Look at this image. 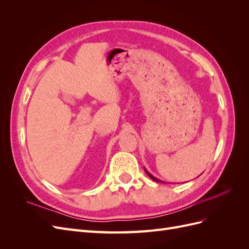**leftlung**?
Segmentation results:
<instances>
[{
	"label": "left lung",
	"instance_id": "8db88e82",
	"mask_svg": "<svg viewBox=\"0 0 249 249\" xmlns=\"http://www.w3.org/2000/svg\"><path fill=\"white\" fill-rule=\"evenodd\" d=\"M144 170H145V172H146V173H147V176H148V177H149V178H152V179H154V180H155V182H159V183H160V182H161V183H163V182H162V180H161V179H159V178H155V177H154V176H152V175H150V173H149V172H148V171H147V170H146V169H144Z\"/></svg>",
	"mask_w": 249,
	"mask_h": 249
}]
</instances>
